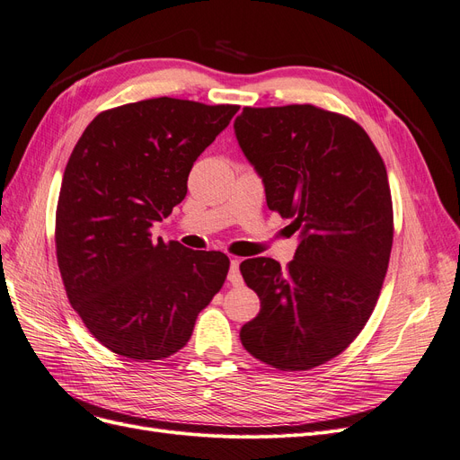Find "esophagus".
I'll return each instance as SVG.
<instances>
[{
  "label": "esophagus",
  "mask_w": 460,
  "mask_h": 460,
  "mask_svg": "<svg viewBox=\"0 0 460 460\" xmlns=\"http://www.w3.org/2000/svg\"><path fill=\"white\" fill-rule=\"evenodd\" d=\"M228 281H230L234 287H240V285L243 283V279H242V273H240V261H237V259H232V261H230Z\"/></svg>",
  "instance_id": "1"
}]
</instances>
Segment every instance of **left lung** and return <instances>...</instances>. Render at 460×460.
<instances>
[{
    "mask_svg": "<svg viewBox=\"0 0 460 460\" xmlns=\"http://www.w3.org/2000/svg\"><path fill=\"white\" fill-rule=\"evenodd\" d=\"M234 130L268 208L300 232L287 270L242 262L261 314L240 338L273 368L311 370L345 351L377 304L394 234L387 170L355 120L309 103L243 107Z\"/></svg>",
    "mask_w": 460,
    "mask_h": 460,
    "instance_id": "obj_1",
    "label": "left lung"
}]
</instances>
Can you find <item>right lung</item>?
<instances>
[{
  "label": "right lung",
  "mask_w": 460,
  "mask_h": 460,
  "mask_svg": "<svg viewBox=\"0 0 460 460\" xmlns=\"http://www.w3.org/2000/svg\"><path fill=\"white\" fill-rule=\"evenodd\" d=\"M237 105L153 98L107 109L73 149L57 208V259L69 304L109 351L137 362L187 345L230 261L155 240L187 196L196 158Z\"/></svg>",
  "instance_id": "obj_1"
}]
</instances>
